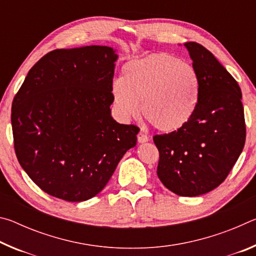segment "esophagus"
Wrapping results in <instances>:
<instances>
[{
	"label": "esophagus",
	"instance_id": "1",
	"mask_svg": "<svg viewBox=\"0 0 256 256\" xmlns=\"http://www.w3.org/2000/svg\"><path fill=\"white\" fill-rule=\"evenodd\" d=\"M149 141V136L144 134V132H138V144H144V142Z\"/></svg>",
	"mask_w": 256,
	"mask_h": 256
}]
</instances>
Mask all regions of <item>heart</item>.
<instances>
[{
  "mask_svg": "<svg viewBox=\"0 0 256 256\" xmlns=\"http://www.w3.org/2000/svg\"><path fill=\"white\" fill-rule=\"evenodd\" d=\"M112 94L124 118H144L164 133L183 128L193 118L198 102V78L194 68L174 55L154 53L128 62Z\"/></svg>",
  "mask_w": 256,
  "mask_h": 256,
  "instance_id": "heart-1",
  "label": "heart"
}]
</instances>
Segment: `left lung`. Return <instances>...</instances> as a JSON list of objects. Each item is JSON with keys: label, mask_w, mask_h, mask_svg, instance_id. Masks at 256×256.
Segmentation results:
<instances>
[{"label": "left lung", "mask_w": 256, "mask_h": 256, "mask_svg": "<svg viewBox=\"0 0 256 256\" xmlns=\"http://www.w3.org/2000/svg\"><path fill=\"white\" fill-rule=\"evenodd\" d=\"M198 78V102L183 128L154 136L157 175L180 196H198L226 180L245 144L246 126L237 81L210 50L185 42Z\"/></svg>", "instance_id": "8db88e82"}]
</instances>
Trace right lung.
Returning a JSON list of instances; mask_svg holds the SVG:
<instances>
[{
  "mask_svg": "<svg viewBox=\"0 0 256 256\" xmlns=\"http://www.w3.org/2000/svg\"><path fill=\"white\" fill-rule=\"evenodd\" d=\"M118 54L108 46L55 50L30 68L12 102L16 158L37 186L68 202L100 192L138 128L112 118Z\"/></svg>",
  "mask_w": 256,
  "mask_h": 256,
  "instance_id": "obj_1",
  "label": "right lung"
}]
</instances>
